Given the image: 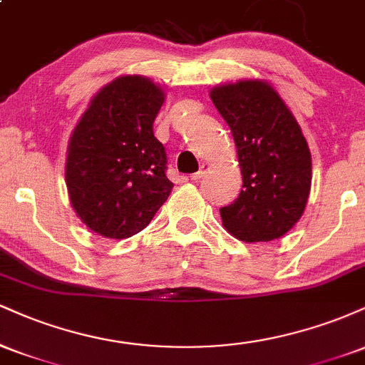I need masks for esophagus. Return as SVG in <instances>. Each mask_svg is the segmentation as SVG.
<instances>
[{
	"label": "esophagus",
	"instance_id": "1",
	"mask_svg": "<svg viewBox=\"0 0 365 365\" xmlns=\"http://www.w3.org/2000/svg\"><path fill=\"white\" fill-rule=\"evenodd\" d=\"M207 170H209L207 165H202V166H200L199 171H195L194 175H190V180H200V178L204 177V175H206Z\"/></svg>",
	"mask_w": 365,
	"mask_h": 365
}]
</instances>
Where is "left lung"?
<instances>
[{
	"mask_svg": "<svg viewBox=\"0 0 365 365\" xmlns=\"http://www.w3.org/2000/svg\"><path fill=\"white\" fill-rule=\"evenodd\" d=\"M211 99L232 130L244 180L238 199L220 209L226 232L247 244L283 237L311 192V150L300 125L264 81L217 86Z\"/></svg>",
	"mask_w": 365,
	"mask_h": 365,
	"instance_id": "obj_1",
	"label": "left lung"
}]
</instances>
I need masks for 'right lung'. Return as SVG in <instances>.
Wrapping results in <instances>:
<instances>
[{"instance_id":"right-lung-1","label":"right lung","mask_w":365,"mask_h":365,"mask_svg":"<svg viewBox=\"0 0 365 365\" xmlns=\"http://www.w3.org/2000/svg\"><path fill=\"white\" fill-rule=\"evenodd\" d=\"M163 103L165 92L150 78L121 75L92 98L73 128L66 188L77 216L98 235H135L168 199L166 150L153 132Z\"/></svg>"}]
</instances>
